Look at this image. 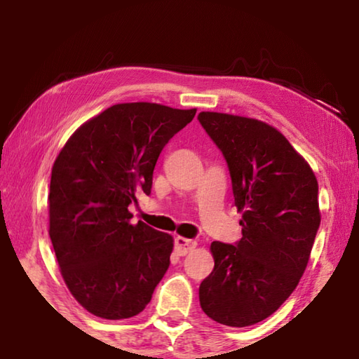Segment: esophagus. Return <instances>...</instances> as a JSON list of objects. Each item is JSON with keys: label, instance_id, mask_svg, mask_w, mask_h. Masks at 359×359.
<instances>
[{"label": "esophagus", "instance_id": "esophagus-1", "mask_svg": "<svg viewBox=\"0 0 359 359\" xmlns=\"http://www.w3.org/2000/svg\"><path fill=\"white\" fill-rule=\"evenodd\" d=\"M174 245H175V252H177L180 257H185L187 253L193 252L194 248H196L198 242L193 241V239H187V238H182V236H177L174 241Z\"/></svg>", "mask_w": 359, "mask_h": 359}]
</instances>
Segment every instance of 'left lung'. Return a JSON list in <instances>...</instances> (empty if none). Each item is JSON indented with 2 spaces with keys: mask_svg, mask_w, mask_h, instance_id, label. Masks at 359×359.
Instances as JSON below:
<instances>
[{
  "mask_svg": "<svg viewBox=\"0 0 359 359\" xmlns=\"http://www.w3.org/2000/svg\"><path fill=\"white\" fill-rule=\"evenodd\" d=\"M198 118L226 158L242 214L238 244L212 242L215 266L199 285V304L217 323L245 327L274 313L299 283L321 220L318 182L266 121L222 112Z\"/></svg>",
  "mask_w": 359,
  "mask_h": 359,
  "instance_id": "8db88e82",
  "label": "left lung"
}]
</instances>
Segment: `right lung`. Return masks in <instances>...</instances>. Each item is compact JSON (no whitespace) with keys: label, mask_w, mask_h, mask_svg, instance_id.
I'll list each match as a JSON object with an SVG mask.
<instances>
[{"label":"right lung","mask_w":359,"mask_h":359,"mask_svg":"<svg viewBox=\"0 0 359 359\" xmlns=\"http://www.w3.org/2000/svg\"><path fill=\"white\" fill-rule=\"evenodd\" d=\"M196 109L121 102L72 133L52 166L48 234L74 299L106 320L142 312L169 267L171 234L131 223L158 156Z\"/></svg>","instance_id":"right-lung-1"}]
</instances>
